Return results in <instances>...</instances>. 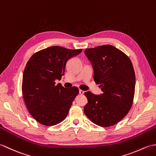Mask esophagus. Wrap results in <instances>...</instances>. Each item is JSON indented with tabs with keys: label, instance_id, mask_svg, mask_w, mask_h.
Here are the masks:
<instances>
[{
	"label": "esophagus",
	"instance_id": "obj_1",
	"mask_svg": "<svg viewBox=\"0 0 156 156\" xmlns=\"http://www.w3.org/2000/svg\"><path fill=\"white\" fill-rule=\"evenodd\" d=\"M84 93H85V91H83V90H79V93H80L81 95H83V94H84Z\"/></svg>",
	"mask_w": 156,
	"mask_h": 156
}]
</instances>
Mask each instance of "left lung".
<instances>
[{
    "label": "left lung",
    "instance_id": "left-lung-1",
    "mask_svg": "<svg viewBox=\"0 0 156 156\" xmlns=\"http://www.w3.org/2000/svg\"><path fill=\"white\" fill-rule=\"evenodd\" d=\"M85 54L91 62L93 79L103 93H84L87 98L84 113L98 126L115 125L133 104L136 75L132 63L123 52L110 44L86 49Z\"/></svg>",
    "mask_w": 156,
    "mask_h": 156
}]
</instances>
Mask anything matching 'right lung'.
Returning a JSON list of instances; mask_svg holds the SVG:
<instances>
[{"instance_id": "add662e5", "label": "right lung", "mask_w": 156, "mask_h": 156, "mask_svg": "<svg viewBox=\"0 0 156 156\" xmlns=\"http://www.w3.org/2000/svg\"><path fill=\"white\" fill-rule=\"evenodd\" d=\"M81 51L53 46L37 52L27 62L23 76V99L30 115L42 125H57L68 115L79 89L65 88L55 80L64 75L69 58Z\"/></svg>"}]
</instances>
